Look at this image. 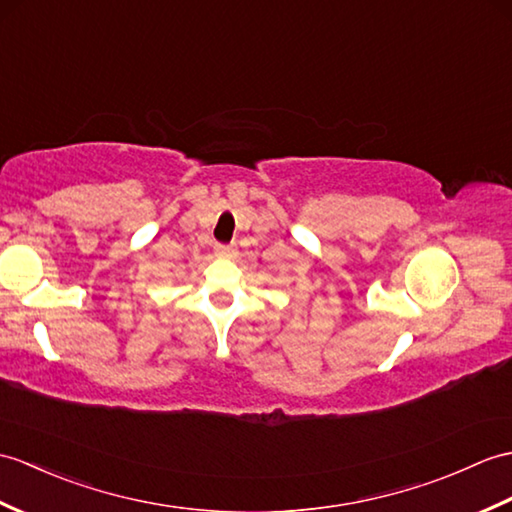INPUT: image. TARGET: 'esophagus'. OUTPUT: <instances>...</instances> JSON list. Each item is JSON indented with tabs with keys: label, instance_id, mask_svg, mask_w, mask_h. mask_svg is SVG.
I'll return each mask as SVG.
<instances>
[{
	"label": "esophagus",
	"instance_id": "34e87169",
	"mask_svg": "<svg viewBox=\"0 0 512 512\" xmlns=\"http://www.w3.org/2000/svg\"><path fill=\"white\" fill-rule=\"evenodd\" d=\"M213 251H216V255H218V257H222V259H231V257H235V248H233V246H229V244H216V248H213Z\"/></svg>",
	"mask_w": 512,
	"mask_h": 512
}]
</instances>
